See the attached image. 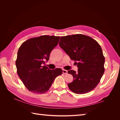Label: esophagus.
I'll list each match as a JSON object with an SVG mask.
<instances>
[{"instance_id": "34e87169", "label": "esophagus", "mask_w": 120, "mask_h": 120, "mask_svg": "<svg viewBox=\"0 0 120 120\" xmlns=\"http://www.w3.org/2000/svg\"><path fill=\"white\" fill-rule=\"evenodd\" d=\"M62 73L64 74H68V71L65 70H62Z\"/></svg>"}]
</instances>
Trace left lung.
<instances>
[{"label":"left lung","instance_id":"obj_1","mask_svg":"<svg viewBox=\"0 0 120 120\" xmlns=\"http://www.w3.org/2000/svg\"><path fill=\"white\" fill-rule=\"evenodd\" d=\"M59 45L78 67L77 72H68L73 77V81L68 85L69 89L78 94L93 90L105 71V57L101 46L92 38L80 34L61 37Z\"/></svg>","mask_w":120,"mask_h":120}]
</instances>
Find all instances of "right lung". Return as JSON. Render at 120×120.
Returning a JSON list of instances; mask_svg holds the SVG:
<instances>
[{
    "label": "right lung",
    "instance_id": "1",
    "mask_svg": "<svg viewBox=\"0 0 120 120\" xmlns=\"http://www.w3.org/2000/svg\"><path fill=\"white\" fill-rule=\"evenodd\" d=\"M59 37L42 35L31 38L19 48L15 62L18 75L24 85L33 93L43 94L49 90L58 75L59 68L50 70L44 65L50 53L57 45Z\"/></svg>",
    "mask_w": 120,
    "mask_h": 120
}]
</instances>
